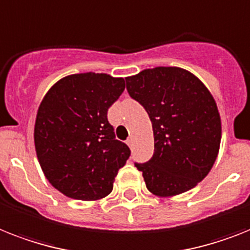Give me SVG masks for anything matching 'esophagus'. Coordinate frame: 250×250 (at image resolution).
I'll return each instance as SVG.
<instances>
[{
	"label": "esophagus",
	"mask_w": 250,
	"mask_h": 250,
	"mask_svg": "<svg viewBox=\"0 0 250 250\" xmlns=\"http://www.w3.org/2000/svg\"><path fill=\"white\" fill-rule=\"evenodd\" d=\"M125 144H127L129 147H132V145H133V139H132V137H128V139L125 140Z\"/></svg>",
	"instance_id": "1"
}]
</instances>
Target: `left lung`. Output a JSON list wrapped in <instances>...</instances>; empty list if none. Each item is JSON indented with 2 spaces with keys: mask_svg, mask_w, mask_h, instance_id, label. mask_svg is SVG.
<instances>
[{
  "mask_svg": "<svg viewBox=\"0 0 250 250\" xmlns=\"http://www.w3.org/2000/svg\"><path fill=\"white\" fill-rule=\"evenodd\" d=\"M125 83L153 125V157L135 163L147 190L173 196L195 188L212 169L221 144L220 113L208 88L177 66L145 69Z\"/></svg>",
  "mask_w": 250,
  "mask_h": 250,
  "instance_id": "8db88e82",
  "label": "left lung"
}]
</instances>
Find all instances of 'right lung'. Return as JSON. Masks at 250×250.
I'll use <instances>...</instances> for the list:
<instances>
[{
    "mask_svg": "<svg viewBox=\"0 0 250 250\" xmlns=\"http://www.w3.org/2000/svg\"><path fill=\"white\" fill-rule=\"evenodd\" d=\"M125 91V79L104 73L64 77L38 107L34 145L48 182L69 198L109 195L131 150L115 139L107 109Z\"/></svg>",
    "mask_w": 250,
    "mask_h": 250,
    "instance_id": "1",
    "label": "right lung"
}]
</instances>
